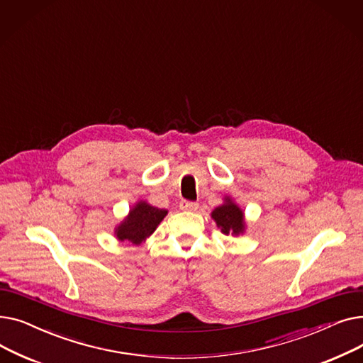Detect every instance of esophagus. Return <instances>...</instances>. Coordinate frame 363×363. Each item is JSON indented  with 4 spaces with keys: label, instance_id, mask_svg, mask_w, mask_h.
<instances>
[{
    "label": "esophagus",
    "instance_id": "34e87169",
    "mask_svg": "<svg viewBox=\"0 0 363 363\" xmlns=\"http://www.w3.org/2000/svg\"><path fill=\"white\" fill-rule=\"evenodd\" d=\"M179 207L182 208V211H188V212H196L199 208V203L196 201H188V200H182L179 203Z\"/></svg>",
    "mask_w": 363,
    "mask_h": 363
}]
</instances>
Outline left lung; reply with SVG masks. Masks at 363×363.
<instances>
[{
    "label": "left lung",
    "mask_w": 363,
    "mask_h": 363,
    "mask_svg": "<svg viewBox=\"0 0 363 363\" xmlns=\"http://www.w3.org/2000/svg\"><path fill=\"white\" fill-rule=\"evenodd\" d=\"M212 219L225 235H241L245 233V216L242 208L234 201L233 197L225 196L223 203L212 212Z\"/></svg>",
    "instance_id": "1"
}]
</instances>
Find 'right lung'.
<instances>
[{
	"label": "right lung",
	"mask_w": 363,
	"mask_h": 363,
	"mask_svg": "<svg viewBox=\"0 0 363 363\" xmlns=\"http://www.w3.org/2000/svg\"><path fill=\"white\" fill-rule=\"evenodd\" d=\"M166 215V208H159L140 200L129 208L128 216L114 228V237L119 241L140 245L157 230Z\"/></svg>",
	"instance_id": "right-lung-1"
}]
</instances>
